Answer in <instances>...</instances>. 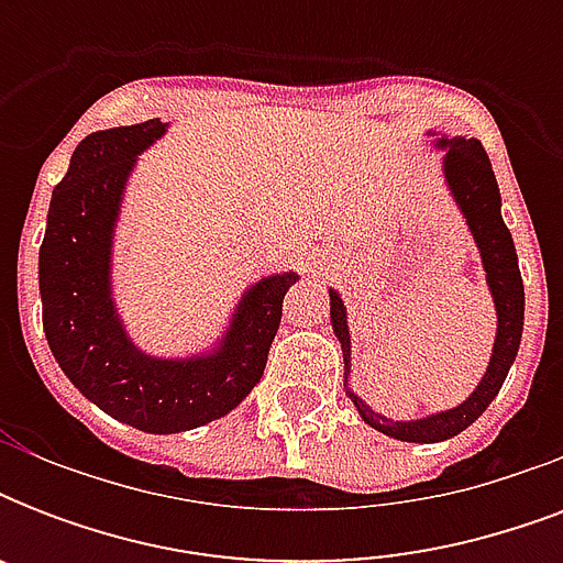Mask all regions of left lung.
I'll return each instance as SVG.
<instances>
[{
  "mask_svg": "<svg viewBox=\"0 0 563 563\" xmlns=\"http://www.w3.org/2000/svg\"><path fill=\"white\" fill-rule=\"evenodd\" d=\"M438 145L450 148L444 157L446 184L453 189L462 212L467 216L473 239L479 245L482 263H485L490 295L497 303V342H494V356H490L488 371L482 376V383L476 385V391L464 402H459L455 409H446L441 415L400 423V420L376 415L368 402H362V397L351 391V400L356 402V409L368 427L379 429L397 441H411V444H435V441H446V438L459 435L471 427L506 383L508 368H511L517 347H520V335H523V277H520V265H517L515 239L508 233L503 212H499L503 201H499V187L494 169H490L488 154H485L479 140H464V136L438 140ZM330 318H333V330L342 342L344 368L351 374V333H347L344 303L335 291H330Z\"/></svg>",
  "mask_w": 563,
  "mask_h": 563,
  "instance_id": "1",
  "label": "left lung"
}]
</instances>
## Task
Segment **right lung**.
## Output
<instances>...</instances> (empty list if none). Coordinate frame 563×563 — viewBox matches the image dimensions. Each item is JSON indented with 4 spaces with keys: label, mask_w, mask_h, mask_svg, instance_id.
I'll use <instances>...</instances> for the list:
<instances>
[{
    "label": "right lung",
    "mask_w": 563,
    "mask_h": 563,
    "mask_svg": "<svg viewBox=\"0 0 563 563\" xmlns=\"http://www.w3.org/2000/svg\"><path fill=\"white\" fill-rule=\"evenodd\" d=\"M163 131L161 119H148L81 140L52 192L40 245L43 330L60 371L110 418L157 435L203 427L245 400L298 280L286 272L256 283L212 356L169 362L136 351L110 300V239L136 154Z\"/></svg>",
    "instance_id": "right-lung-1"
}]
</instances>
